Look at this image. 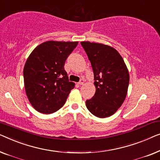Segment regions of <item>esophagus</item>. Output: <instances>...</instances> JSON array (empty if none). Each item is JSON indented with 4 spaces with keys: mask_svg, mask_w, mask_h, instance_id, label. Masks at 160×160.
Listing matches in <instances>:
<instances>
[{
    "mask_svg": "<svg viewBox=\"0 0 160 160\" xmlns=\"http://www.w3.org/2000/svg\"><path fill=\"white\" fill-rule=\"evenodd\" d=\"M84 82H85V80H83V79H81L80 80V82H78V83H79V85H82L83 84V83H84Z\"/></svg>",
    "mask_w": 160,
    "mask_h": 160,
    "instance_id": "34e87169",
    "label": "esophagus"
}]
</instances>
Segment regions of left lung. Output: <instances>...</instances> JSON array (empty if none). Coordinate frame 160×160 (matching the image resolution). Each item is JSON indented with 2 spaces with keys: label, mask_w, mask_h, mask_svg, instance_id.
<instances>
[{
  "label": "left lung",
  "mask_w": 160,
  "mask_h": 160,
  "mask_svg": "<svg viewBox=\"0 0 160 160\" xmlns=\"http://www.w3.org/2000/svg\"><path fill=\"white\" fill-rule=\"evenodd\" d=\"M94 75L96 93L86 101L88 109L100 118L110 117L124 102L129 85V72L118 51L96 42H81Z\"/></svg>",
  "instance_id": "left-lung-1"
}]
</instances>
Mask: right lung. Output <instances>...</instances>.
<instances>
[{"mask_svg":"<svg viewBox=\"0 0 160 160\" xmlns=\"http://www.w3.org/2000/svg\"><path fill=\"white\" fill-rule=\"evenodd\" d=\"M78 42L47 41L36 47L24 67L30 102L38 112L51 114L66 102L75 83L69 82L64 64Z\"/></svg>","mask_w":160,"mask_h":160,"instance_id":"1","label":"right lung"}]
</instances>
